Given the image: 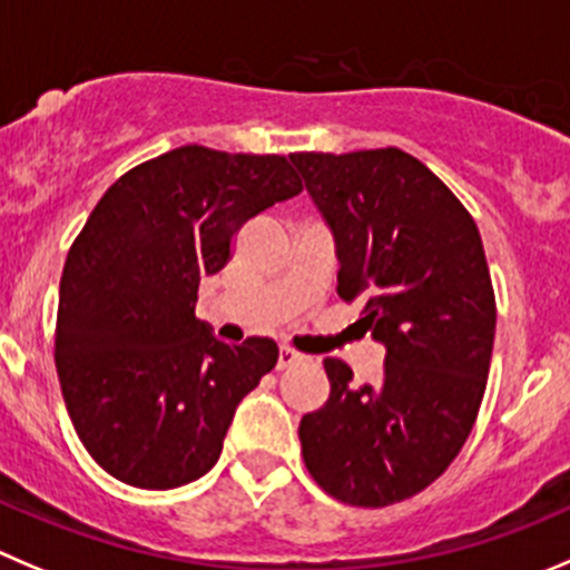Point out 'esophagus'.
Masks as SVG:
<instances>
[{"mask_svg":"<svg viewBox=\"0 0 570 570\" xmlns=\"http://www.w3.org/2000/svg\"><path fill=\"white\" fill-rule=\"evenodd\" d=\"M302 355L299 352H294L291 346H279V361H276V370H288V366H294V363H299Z\"/></svg>","mask_w":570,"mask_h":570,"instance_id":"34e87169","label":"esophagus"}]
</instances>
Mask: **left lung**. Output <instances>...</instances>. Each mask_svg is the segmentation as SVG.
Returning <instances> with one entry per match:
<instances>
[{"label": "left lung", "instance_id": "1", "mask_svg": "<svg viewBox=\"0 0 570 570\" xmlns=\"http://www.w3.org/2000/svg\"><path fill=\"white\" fill-rule=\"evenodd\" d=\"M335 243L338 296L386 346L383 375L327 357L330 400L299 422L313 479L352 507L436 481L479 416L495 341L484 246L462 200L397 148L291 154Z\"/></svg>", "mask_w": 570, "mask_h": 570}]
</instances>
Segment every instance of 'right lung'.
I'll list each match as a JSON object with an SVG mask.
<instances>
[{
    "instance_id": "add662e5",
    "label": "right lung",
    "mask_w": 570,
    "mask_h": 570,
    "mask_svg": "<svg viewBox=\"0 0 570 570\" xmlns=\"http://www.w3.org/2000/svg\"><path fill=\"white\" fill-rule=\"evenodd\" d=\"M299 193L282 156L184 145L117 178L89 215L63 265L56 370L80 442L114 479L173 490L215 468L279 350L215 338L195 318L198 282L246 220Z\"/></svg>"
}]
</instances>
